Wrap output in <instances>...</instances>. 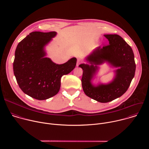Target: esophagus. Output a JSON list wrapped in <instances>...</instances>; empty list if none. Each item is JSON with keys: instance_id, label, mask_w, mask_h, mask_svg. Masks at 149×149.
Instances as JSON below:
<instances>
[{"instance_id": "obj_1", "label": "esophagus", "mask_w": 149, "mask_h": 149, "mask_svg": "<svg viewBox=\"0 0 149 149\" xmlns=\"http://www.w3.org/2000/svg\"><path fill=\"white\" fill-rule=\"evenodd\" d=\"M81 63V61L79 59H77V66L78 67V66Z\"/></svg>"}]
</instances>
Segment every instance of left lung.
I'll use <instances>...</instances> for the list:
<instances>
[{
	"label": "left lung",
	"mask_w": 149,
	"mask_h": 149,
	"mask_svg": "<svg viewBox=\"0 0 149 149\" xmlns=\"http://www.w3.org/2000/svg\"><path fill=\"white\" fill-rule=\"evenodd\" d=\"M109 45L94 49L86 58L88 63L78 67L83 70L81 79L84 93L100 102H108L123 95L129 88L134 77L136 64L133 51L129 44L119 35L106 34ZM107 62L118 69L111 81L107 84H92V81L99 70L98 65Z\"/></svg>",
	"instance_id": "8db88e82"
}]
</instances>
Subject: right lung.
<instances>
[{"label":"right lung","instance_id":"right-lung-1","mask_svg":"<svg viewBox=\"0 0 149 149\" xmlns=\"http://www.w3.org/2000/svg\"><path fill=\"white\" fill-rule=\"evenodd\" d=\"M56 34L55 31L31 32L19 42L15 51L13 72L17 82L25 94L36 100H47L57 94L61 77L76 65V58L59 65L46 56L45 47Z\"/></svg>","mask_w":149,"mask_h":149}]
</instances>
